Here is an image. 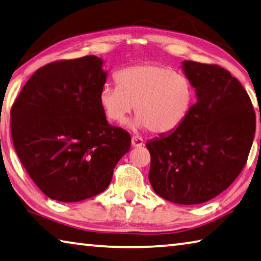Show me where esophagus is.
Listing matches in <instances>:
<instances>
[{
  "instance_id": "esophagus-1",
  "label": "esophagus",
  "mask_w": 261,
  "mask_h": 261,
  "mask_svg": "<svg viewBox=\"0 0 261 261\" xmlns=\"http://www.w3.org/2000/svg\"><path fill=\"white\" fill-rule=\"evenodd\" d=\"M132 145H133V148L142 147L143 139L140 138V136H133V138H132Z\"/></svg>"
}]
</instances>
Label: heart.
Here are the masks:
<instances>
[{"instance_id": "b5f03b06", "label": "heart", "mask_w": 261, "mask_h": 261, "mask_svg": "<svg viewBox=\"0 0 261 261\" xmlns=\"http://www.w3.org/2000/svg\"><path fill=\"white\" fill-rule=\"evenodd\" d=\"M117 87L105 85L98 100L109 121L121 123L135 105L138 114L129 125L170 134L186 120L194 104L195 88L188 76L161 64H142L119 71Z\"/></svg>"}]
</instances>
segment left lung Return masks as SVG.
<instances>
[{"mask_svg": "<svg viewBox=\"0 0 261 261\" xmlns=\"http://www.w3.org/2000/svg\"><path fill=\"white\" fill-rule=\"evenodd\" d=\"M196 103L182 125L147 142L149 181L154 193L175 204L207 202L226 190L248 159L255 114L243 86L225 68L182 62Z\"/></svg>", "mask_w": 261, "mask_h": 261, "instance_id": "left-lung-1", "label": "left lung"}]
</instances>
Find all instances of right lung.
<instances>
[{"mask_svg": "<svg viewBox=\"0 0 261 261\" xmlns=\"http://www.w3.org/2000/svg\"><path fill=\"white\" fill-rule=\"evenodd\" d=\"M107 77L96 56L50 63L30 77L12 105L16 152L49 198L73 203L100 194L129 151V134L110 126L99 105Z\"/></svg>", "mask_w": 261, "mask_h": 261, "instance_id": "1", "label": "right lung"}]
</instances>
